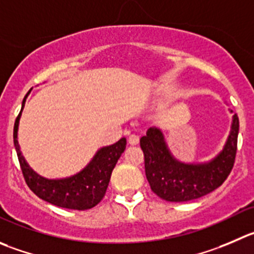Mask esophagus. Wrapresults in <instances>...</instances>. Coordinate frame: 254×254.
Segmentation results:
<instances>
[{
	"instance_id": "34e87169",
	"label": "esophagus",
	"mask_w": 254,
	"mask_h": 254,
	"mask_svg": "<svg viewBox=\"0 0 254 254\" xmlns=\"http://www.w3.org/2000/svg\"><path fill=\"white\" fill-rule=\"evenodd\" d=\"M128 143L131 144V146H136V144L139 143V137L137 136V134H131V136L128 137Z\"/></svg>"
}]
</instances>
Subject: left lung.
Instances as JSON below:
<instances>
[{"label": "left lung", "mask_w": 254, "mask_h": 254, "mask_svg": "<svg viewBox=\"0 0 254 254\" xmlns=\"http://www.w3.org/2000/svg\"><path fill=\"white\" fill-rule=\"evenodd\" d=\"M232 113V111L229 110ZM240 131L238 116H232L231 131L221 152L206 162L176 158L158 127H149L141 137L144 170L151 190L168 202H186L206 195L226 181L234 165Z\"/></svg>", "instance_id": "obj_1"}]
</instances>
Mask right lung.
I'll use <instances>...</instances> for the list:
<instances>
[{"label": "right lung", "mask_w": 254, "mask_h": 254, "mask_svg": "<svg viewBox=\"0 0 254 254\" xmlns=\"http://www.w3.org/2000/svg\"><path fill=\"white\" fill-rule=\"evenodd\" d=\"M32 88L27 92L22 101V107L13 127V143L17 157L20 161L21 170L26 183L36 195L57 207L68 209L84 211L95 207L102 201L110 183L111 175L121 154L126 149V138H121L111 146L101 147L92 159L76 175L64 178H46L38 175L30 167L18 144V126L25 107L26 100Z\"/></svg>", "instance_id": "right-lung-1"}]
</instances>
